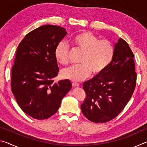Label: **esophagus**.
Returning <instances> with one entry per match:
<instances>
[{"mask_svg": "<svg viewBox=\"0 0 147 147\" xmlns=\"http://www.w3.org/2000/svg\"><path fill=\"white\" fill-rule=\"evenodd\" d=\"M72 86L73 87H78L80 86V84L78 83H76V82H73L72 83Z\"/></svg>", "mask_w": 147, "mask_h": 147, "instance_id": "34e87169", "label": "esophagus"}]
</instances>
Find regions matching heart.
Masks as SVG:
<instances>
[{"label":"heart","mask_w":147,"mask_h":147,"mask_svg":"<svg viewBox=\"0 0 147 147\" xmlns=\"http://www.w3.org/2000/svg\"><path fill=\"white\" fill-rule=\"evenodd\" d=\"M72 43L82 52L80 58V64L70 67L61 72L64 78L72 81H81L91 73L97 75L104 71L114 57L115 46L107 39H99L97 36L89 31L82 32L74 36ZM57 61L63 65L69 63V47L65 41H60L55 49Z\"/></svg>","instance_id":"b5f03b06"}]
</instances>
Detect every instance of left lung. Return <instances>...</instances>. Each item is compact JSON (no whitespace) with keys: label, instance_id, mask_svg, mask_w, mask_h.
I'll return each instance as SVG.
<instances>
[{"label":"left lung","instance_id":"obj_1","mask_svg":"<svg viewBox=\"0 0 147 147\" xmlns=\"http://www.w3.org/2000/svg\"><path fill=\"white\" fill-rule=\"evenodd\" d=\"M134 57L127 42L120 38L109 65L83 84L86 96L81 110L88 120L106 123L116 117L128 104L136 85Z\"/></svg>","mask_w":147,"mask_h":147}]
</instances>
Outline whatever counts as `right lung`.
<instances>
[{"mask_svg":"<svg viewBox=\"0 0 147 147\" xmlns=\"http://www.w3.org/2000/svg\"><path fill=\"white\" fill-rule=\"evenodd\" d=\"M66 34L61 26H41L27 34L17 49L11 91L22 110L34 119L53 115L71 89L69 80L54 82L59 71L54 52Z\"/></svg>","mask_w":147,"mask_h":147,"instance_id":"add662e5","label":"right lung"}]
</instances>
